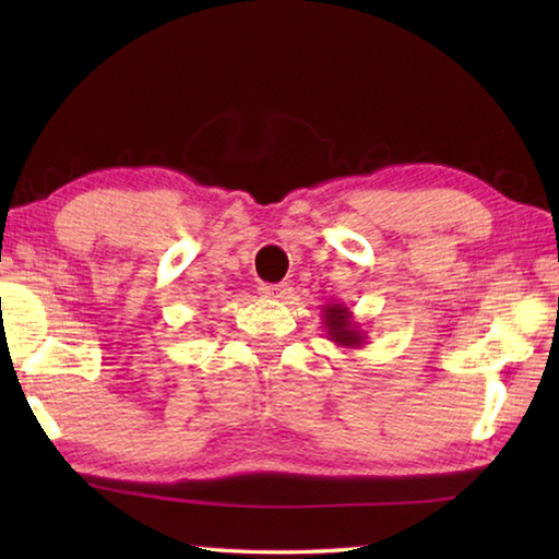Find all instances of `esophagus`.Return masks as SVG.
<instances>
[{
  "label": "esophagus",
  "instance_id": "34e87169",
  "mask_svg": "<svg viewBox=\"0 0 559 559\" xmlns=\"http://www.w3.org/2000/svg\"><path fill=\"white\" fill-rule=\"evenodd\" d=\"M259 293L269 300H286L290 295V286L288 283H261Z\"/></svg>",
  "mask_w": 559,
  "mask_h": 559
}]
</instances>
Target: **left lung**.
<instances>
[{"label": "left lung", "mask_w": 559, "mask_h": 559, "mask_svg": "<svg viewBox=\"0 0 559 559\" xmlns=\"http://www.w3.org/2000/svg\"><path fill=\"white\" fill-rule=\"evenodd\" d=\"M324 331L331 343L341 348H360L365 346V331L353 319V312L343 302H329L322 307Z\"/></svg>", "instance_id": "8db88e82"}]
</instances>
